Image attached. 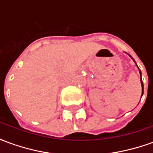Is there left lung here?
I'll use <instances>...</instances> for the list:
<instances>
[{
	"instance_id": "1",
	"label": "left lung",
	"mask_w": 153,
	"mask_h": 153,
	"mask_svg": "<svg viewBox=\"0 0 153 153\" xmlns=\"http://www.w3.org/2000/svg\"><path fill=\"white\" fill-rule=\"evenodd\" d=\"M130 57H131L132 59H133V57H132V56H130ZM133 60H134V59H133ZM134 62H135V60H134ZM135 64H136V63H135ZM137 66H138V65H137ZM138 70H139V68H138ZM139 73H140V75H141V71H140V70H139ZM140 81H141V85H142V94H143V81H142V79H140Z\"/></svg>"
}]
</instances>
